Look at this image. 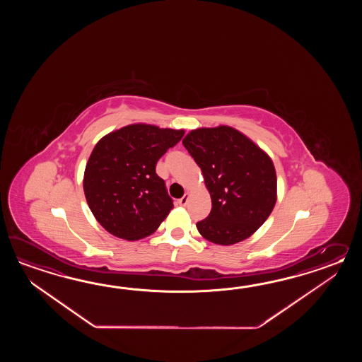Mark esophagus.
Instances as JSON below:
<instances>
[{
  "label": "esophagus",
  "instance_id": "34e87169",
  "mask_svg": "<svg viewBox=\"0 0 362 362\" xmlns=\"http://www.w3.org/2000/svg\"><path fill=\"white\" fill-rule=\"evenodd\" d=\"M187 202H189V194H185L184 197H182L181 199H178L180 206H186V204H187Z\"/></svg>",
  "mask_w": 362,
  "mask_h": 362
}]
</instances>
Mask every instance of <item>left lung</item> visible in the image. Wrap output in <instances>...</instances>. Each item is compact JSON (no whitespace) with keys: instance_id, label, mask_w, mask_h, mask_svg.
<instances>
[{"instance_id":"left-lung-1","label":"left lung","mask_w":362,"mask_h":362,"mask_svg":"<svg viewBox=\"0 0 362 362\" xmlns=\"http://www.w3.org/2000/svg\"><path fill=\"white\" fill-rule=\"evenodd\" d=\"M199 165L212 208L197 223L200 235L231 246L250 238L277 202V175L262 147L229 125L197 128L182 139Z\"/></svg>"}]
</instances>
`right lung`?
<instances>
[{
  "instance_id": "1",
  "label": "right lung",
  "mask_w": 362,
  "mask_h": 362,
  "mask_svg": "<svg viewBox=\"0 0 362 362\" xmlns=\"http://www.w3.org/2000/svg\"><path fill=\"white\" fill-rule=\"evenodd\" d=\"M184 134V129L134 123L97 142L83 187L93 216L110 234L125 240L146 238L170 215L173 202L155 165Z\"/></svg>"
}]
</instances>
